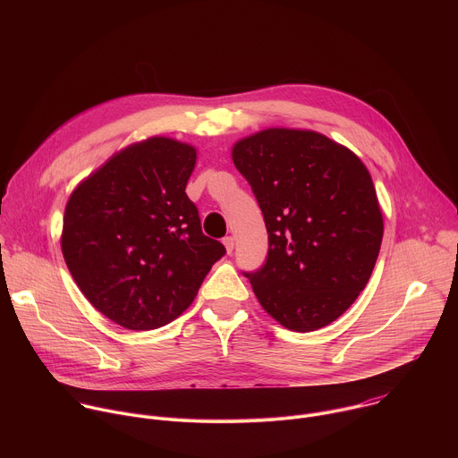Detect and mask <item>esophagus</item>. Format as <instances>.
Returning a JSON list of instances; mask_svg holds the SVG:
<instances>
[{
	"instance_id": "1",
	"label": "esophagus",
	"mask_w": 458,
	"mask_h": 458,
	"mask_svg": "<svg viewBox=\"0 0 458 458\" xmlns=\"http://www.w3.org/2000/svg\"><path fill=\"white\" fill-rule=\"evenodd\" d=\"M223 244H225L226 251H228V253H232V251H233V246H235V239H233L232 235H226V237L223 239Z\"/></svg>"
}]
</instances>
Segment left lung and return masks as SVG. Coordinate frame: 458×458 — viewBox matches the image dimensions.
I'll return each instance as SVG.
<instances>
[{
  "label": "left lung",
  "instance_id": "8db88e82",
  "mask_svg": "<svg viewBox=\"0 0 458 458\" xmlns=\"http://www.w3.org/2000/svg\"><path fill=\"white\" fill-rule=\"evenodd\" d=\"M232 157L268 232L265 265L242 272L260 306L293 332L328 326L355 302L378 257L384 225L369 172L308 130H263Z\"/></svg>",
  "mask_w": 458,
  "mask_h": 458
}]
</instances>
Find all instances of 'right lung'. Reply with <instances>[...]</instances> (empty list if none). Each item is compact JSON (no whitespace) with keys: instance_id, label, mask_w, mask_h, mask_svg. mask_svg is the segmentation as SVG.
Returning <instances> with one entry per match:
<instances>
[{"instance_id":"right-lung-1","label":"right lung","mask_w":458,"mask_h":458,"mask_svg":"<svg viewBox=\"0 0 458 458\" xmlns=\"http://www.w3.org/2000/svg\"><path fill=\"white\" fill-rule=\"evenodd\" d=\"M195 148L150 138L115 154L64 208L61 250L90 304L128 330H156L198 295L226 248L184 191Z\"/></svg>"}]
</instances>
